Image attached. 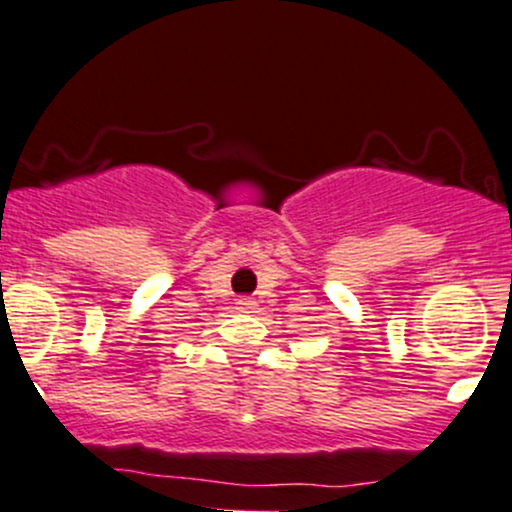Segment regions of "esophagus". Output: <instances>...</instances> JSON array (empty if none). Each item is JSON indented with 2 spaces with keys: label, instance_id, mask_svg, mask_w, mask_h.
Masks as SVG:
<instances>
[{
  "label": "esophagus",
  "instance_id": "esophagus-1",
  "mask_svg": "<svg viewBox=\"0 0 512 512\" xmlns=\"http://www.w3.org/2000/svg\"><path fill=\"white\" fill-rule=\"evenodd\" d=\"M257 301L250 299V297H240L238 301H235V309L238 311H245V314H250V311H255Z\"/></svg>",
  "mask_w": 512,
  "mask_h": 512
}]
</instances>
